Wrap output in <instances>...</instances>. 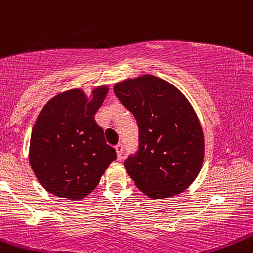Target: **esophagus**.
Instances as JSON below:
<instances>
[{"mask_svg": "<svg viewBox=\"0 0 253 253\" xmlns=\"http://www.w3.org/2000/svg\"><path fill=\"white\" fill-rule=\"evenodd\" d=\"M115 151H116V156H118V160H121L122 157V145L121 144H118L115 146Z\"/></svg>", "mask_w": 253, "mask_h": 253, "instance_id": "34e87169", "label": "esophagus"}]
</instances>
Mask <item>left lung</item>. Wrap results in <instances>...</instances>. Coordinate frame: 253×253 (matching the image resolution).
Here are the masks:
<instances>
[{
    "mask_svg": "<svg viewBox=\"0 0 253 253\" xmlns=\"http://www.w3.org/2000/svg\"><path fill=\"white\" fill-rule=\"evenodd\" d=\"M114 92L139 128V151L125 162L135 186L152 199L187 190L204 161L203 129L187 97L152 74L116 83Z\"/></svg>",
    "mask_w": 253,
    "mask_h": 253,
    "instance_id": "left-lung-1",
    "label": "left lung"
}]
</instances>
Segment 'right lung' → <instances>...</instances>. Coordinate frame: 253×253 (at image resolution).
Segmentation results:
<instances>
[{
	"label": "right lung",
	"mask_w": 253,
	"mask_h": 253,
	"mask_svg": "<svg viewBox=\"0 0 253 253\" xmlns=\"http://www.w3.org/2000/svg\"><path fill=\"white\" fill-rule=\"evenodd\" d=\"M109 92L101 85L90 96L76 87L46 102L32 128L29 161L44 190L79 201L97 187L116 158L95 115Z\"/></svg>",
	"instance_id": "1"
}]
</instances>
